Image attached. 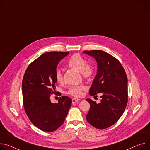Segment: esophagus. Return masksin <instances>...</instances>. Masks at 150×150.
<instances>
[{
	"instance_id": "esophagus-1",
	"label": "esophagus",
	"mask_w": 150,
	"mask_h": 150,
	"mask_svg": "<svg viewBox=\"0 0 150 150\" xmlns=\"http://www.w3.org/2000/svg\"><path fill=\"white\" fill-rule=\"evenodd\" d=\"M79 100H80V99H77V98H73V99H72V103H76V102H78V101H79Z\"/></svg>"
}]
</instances>
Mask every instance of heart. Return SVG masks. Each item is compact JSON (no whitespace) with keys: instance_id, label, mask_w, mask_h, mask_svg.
<instances>
[{"instance_id":"b5f03b06","label":"heart","mask_w":150,"mask_h":150,"mask_svg":"<svg viewBox=\"0 0 150 150\" xmlns=\"http://www.w3.org/2000/svg\"><path fill=\"white\" fill-rule=\"evenodd\" d=\"M68 66L74 68L81 72L84 78H89L93 74L94 70L91 64H88L87 60L79 54H75L71 57L68 62ZM55 77L57 82H61L63 79V74L62 70L57 69L55 72ZM85 87L83 85L72 86L69 88L67 93L75 97H79L82 94V91Z\"/></svg>"}]
</instances>
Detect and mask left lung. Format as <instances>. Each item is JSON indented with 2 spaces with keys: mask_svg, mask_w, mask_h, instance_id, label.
<instances>
[{
  "mask_svg": "<svg viewBox=\"0 0 150 150\" xmlns=\"http://www.w3.org/2000/svg\"><path fill=\"white\" fill-rule=\"evenodd\" d=\"M83 52L93 57L98 64L97 74L89 94L91 96L101 94L99 103L86 99L90 105L86 118L93 127L106 129L115 123L126 109L128 100L127 75L120 62L110 54L101 50Z\"/></svg>",
  "mask_w": 150,
  "mask_h": 150,
  "instance_id": "obj_1",
  "label": "left lung"
}]
</instances>
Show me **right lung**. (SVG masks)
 <instances>
[{"label": "right lung", "mask_w": 150, "mask_h": 150, "mask_svg": "<svg viewBox=\"0 0 150 150\" xmlns=\"http://www.w3.org/2000/svg\"><path fill=\"white\" fill-rule=\"evenodd\" d=\"M69 52L51 51L43 54L31 63L22 82L23 105L32 123L40 130L52 132L64 122L72 99L62 96L57 103L51 102L57 80L55 72L59 62Z\"/></svg>", "instance_id": "obj_1"}]
</instances>
